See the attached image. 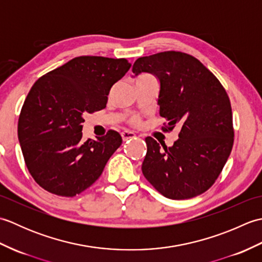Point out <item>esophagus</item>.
<instances>
[{
	"label": "esophagus",
	"instance_id": "obj_1",
	"mask_svg": "<svg viewBox=\"0 0 262 262\" xmlns=\"http://www.w3.org/2000/svg\"><path fill=\"white\" fill-rule=\"evenodd\" d=\"M121 137H122V141L126 142V141H128V140H132V138L136 137V135H135L134 133H133V132L125 130V132H122V133H121Z\"/></svg>",
	"mask_w": 262,
	"mask_h": 262
}]
</instances>
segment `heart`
<instances>
[{
  "mask_svg": "<svg viewBox=\"0 0 262 262\" xmlns=\"http://www.w3.org/2000/svg\"><path fill=\"white\" fill-rule=\"evenodd\" d=\"M137 121H138V119H137V118H133V119H132V122H133V124H137Z\"/></svg>",
  "mask_w": 262,
  "mask_h": 262,
  "instance_id": "obj_1",
  "label": "heart"
}]
</instances>
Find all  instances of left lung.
Returning <instances> with one entry per match:
<instances>
[{
	"mask_svg": "<svg viewBox=\"0 0 262 262\" xmlns=\"http://www.w3.org/2000/svg\"><path fill=\"white\" fill-rule=\"evenodd\" d=\"M151 73L160 81L158 104L169 121L181 127L179 140L163 148L146 137L142 171L147 181L170 199H188L214 185L229 159L233 142L232 108L221 82L197 58L181 52L140 57L133 73Z\"/></svg>",
	"mask_w": 262,
	"mask_h": 262,
	"instance_id": "left-lung-1",
	"label": "left lung"
}]
</instances>
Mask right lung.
Instances as JSON below:
<instances>
[{
	"label": "right lung",
	"instance_id": "1",
	"mask_svg": "<svg viewBox=\"0 0 262 262\" xmlns=\"http://www.w3.org/2000/svg\"><path fill=\"white\" fill-rule=\"evenodd\" d=\"M130 66L125 58L80 56L32 85L19 116L18 137L28 170L45 190L74 197L101 176L121 136L109 130L83 142V117L105 108L111 86Z\"/></svg>",
	"mask_w": 262,
	"mask_h": 262
}]
</instances>
